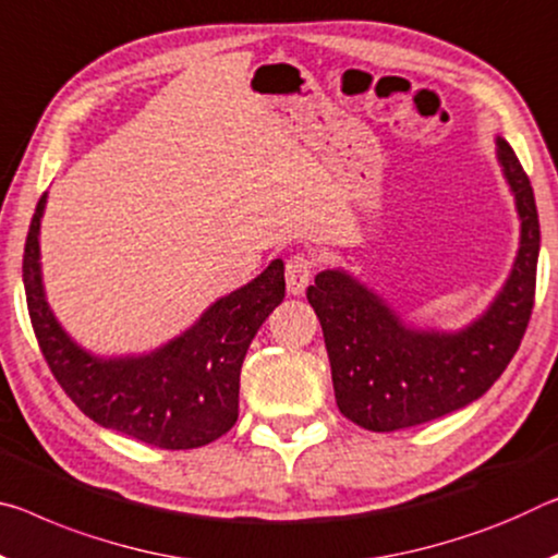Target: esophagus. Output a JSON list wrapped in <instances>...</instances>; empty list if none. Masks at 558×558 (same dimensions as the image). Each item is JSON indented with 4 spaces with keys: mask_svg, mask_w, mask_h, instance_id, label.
<instances>
[{
    "mask_svg": "<svg viewBox=\"0 0 558 558\" xmlns=\"http://www.w3.org/2000/svg\"><path fill=\"white\" fill-rule=\"evenodd\" d=\"M315 276V260L307 253L290 255L286 263V286L290 295H303Z\"/></svg>",
    "mask_w": 558,
    "mask_h": 558,
    "instance_id": "esophagus-1",
    "label": "esophagus"
}]
</instances>
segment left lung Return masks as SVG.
<instances>
[{
  "label": "left lung",
  "mask_w": 558,
  "mask_h": 558,
  "mask_svg": "<svg viewBox=\"0 0 558 558\" xmlns=\"http://www.w3.org/2000/svg\"><path fill=\"white\" fill-rule=\"evenodd\" d=\"M497 156L517 198L521 243L507 286L480 320L459 332L412 330L342 270L317 272L307 288L323 325L335 400L360 427L395 432L462 410L517 355L534 311L542 233L532 181L504 138H497Z\"/></svg>",
  "instance_id": "obj_1"
}]
</instances>
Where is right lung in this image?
Wrapping results in <instances>:
<instances>
[{"instance_id":"right-lung-1","label":"right lung","mask_w":558,"mask_h":558,"mask_svg":"<svg viewBox=\"0 0 558 558\" xmlns=\"http://www.w3.org/2000/svg\"><path fill=\"white\" fill-rule=\"evenodd\" d=\"M47 193L34 210L24 243L26 307L51 375L88 420L161 449H193L223 437L238 420L245 352L286 298L282 260L216 300L181 338L144 357L101 360L61 330L44 300L39 223Z\"/></svg>"}]
</instances>
